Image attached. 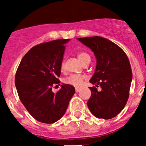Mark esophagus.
<instances>
[{
  "mask_svg": "<svg viewBox=\"0 0 146 146\" xmlns=\"http://www.w3.org/2000/svg\"><path fill=\"white\" fill-rule=\"evenodd\" d=\"M80 90V88H76V92H78Z\"/></svg>",
  "mask_w": 146,
  "mask_h": 146,
  "instance_id": "1",
  "label": "esophagus"
}]
</instances>
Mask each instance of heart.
Listing matches in <instances>:
<instances>
[{
	"label": "heart",
	"mask_w": 146,
	"mask_h": 146,
	"mask_svg": "<svg viewBox=\"0 0 146 146\" xmlns=\"http://www.w3.org/2000/svg\"><path fill=\"white\" fill-rule=\"evenodd\" d=\"M78 57L79 60L81 61L82 64H85L88 61H90V55L87 52H85V51L79 52L78 54ZM61 70H64V61L61 63ZM83 80L84 76H81V75H70L68 77L65 78L64 82L65 83L68 84V85H72V86L76 87V88H80V87L82 86Z\"/></svg>",
	"instance_id": "obj_1"
}]
</instances>
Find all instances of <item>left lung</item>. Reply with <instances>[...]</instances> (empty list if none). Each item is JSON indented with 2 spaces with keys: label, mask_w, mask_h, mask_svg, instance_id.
Wrapping results in <instances>:
<instances>
[{
  "label": "left lung",
  "mask_w": 146,
  "mask_h": 146,
  "mask_svg": "<svg viewBox=\"0 0 146 146\" xmlns=\"http://www.w3.org/2000/svg\"><path fill=\"white\" fill-rule=\"evenodd\" d=\"M78 39L94 52L97 66L90 82L102 88L99 92L95 86L90 88L88 108L97 118H113L124 108L129 97L132 71L128 56L118 45L105 38L95 36Z\"/></svg>",
  "instance_id": "obj_1"
}]
</instances>
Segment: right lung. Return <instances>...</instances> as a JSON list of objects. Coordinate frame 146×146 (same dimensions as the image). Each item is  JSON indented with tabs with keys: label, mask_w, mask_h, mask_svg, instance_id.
I'll return each instance as SVG.
<instances>
[{
	"label": "right lung",
	"mask_w": 146,
	"mask_h": 146,
	"mask_svg": "<svg viewBox=\"0 0 146 146\" xmlns=\"http://www.w3.org/2000/svg\"><path fill=\"white\" fill-rule=\"evenodd\" d=\"M68 41L56 39L35 46L24 56L16 72L15 84L20 101L42 123L59 120L75 93L74 87L68 84L61 85L55 93L51 90L60 83L64 44Z\"/></svg>",
	"instance_id": "1"
}]
</instances>
